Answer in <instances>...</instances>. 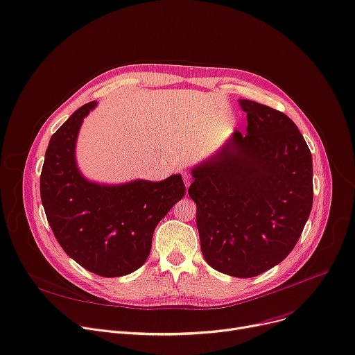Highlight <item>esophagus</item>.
<instances>
[{"instance_id": "34e87169", "label": "esophagus", "mask_w": 355, "mask_h": 355, "mask_svg": "<svg viewBox=\"0 0 355 355\" xmlns=\"http://www.w3.org/2000/svg\"><path fill=\"white\" fill-rule=\"evenodd\" d=\"M181 175H182V180H184V184H185L187 187L190 185V182H191V180H193V177H191L190 171H182V173H181Z\"/></svg>"}]
</instances>
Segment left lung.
<instances>
[{"mask_svg":"<svg viewBox=\"0 0 355 355\" xmlns=\"http://www.w3.org/2000/svg\"><path fill=\"white\" fill-rule=\"evenodd\" d=\"M247 132L193 170L188 196L197 205L205 261L250 278L279 264L295 247L313 208V158L291 118L240 100Z\"/></svg>","mask_w":355,"mask_h":355,"instance_id":"1","label":"left lung"}]
</instances>
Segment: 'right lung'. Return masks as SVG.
Masks as SVG:
<instances>
[{
  "label": "right lung",
  "instance_id": "add662e5",
  "mask_svg": "<svg viewBox=\"0 0 355 355\" xmlns=\"http://www.w3.org/2000/svg\"><path fill=\"white\" fill-rule=\"evenodd\" d=\"M78 108L53 134L40 177L46 220L61 248L101 277L127 275L146 263L158 223L185 194L180 174L153 182L100 185L78 171L74 150L84 116Z\"/></svg>",
  "mask_w": 355,
  "mask_h": 355
}]
</instances>
